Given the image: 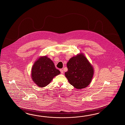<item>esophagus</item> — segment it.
<instances>
[{
    "instance_id": "esophagus-1",
    "label": "esophagus",
    "mask_w": 125,
    "mask_h": 125,
    "mask_svg": "<svg viewBox=\"0 0 125 125\" xmlns=\"http://www.w3.org/2000/svg\"><path fill=\"white\" fill-rule=\"evenodd\" d=\"M60 71H61V73H64V71L62 70V69H60Z\"/></svg>"
}]
</instances>
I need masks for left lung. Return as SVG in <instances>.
I'll return each instance as SVG.
<instances>
[{
    "mask_svg": "<svg viewBox=\"0 0 125 125\" xmlns=\"http://www.w3.org/2000/svg\"><path fill=\"white\" fill-rule=\"evenodd\" d=\"M65 77L71 85L77 89L87 87L91 82L94 68L83 54L70 58L67 62Z\"/></svg>",
    "mask_w": 125,
    "mask_h": 125,
    "instance_id": "1",
    "label": "left lung"
}]
</instances>
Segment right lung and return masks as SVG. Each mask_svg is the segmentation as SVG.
Returning a JSON list of instances; mask_svg holds the SVG:
<instances>
[{"label":"right lung","mask_w":125,"mask_h":125,"mask_svg":"<svg viewBox=\"0 0 125 125\" xmlns=\"http://www.w3.org/2000/svg\"><path fill=\"white\" fill-rule=\"evenodd\" d=\"M60 73L52 60L42 56L36 61L31 69V78L38 86L44 87L49 84L53 78Z\"/></svg>","instance_id":"1"}]
</instances>
